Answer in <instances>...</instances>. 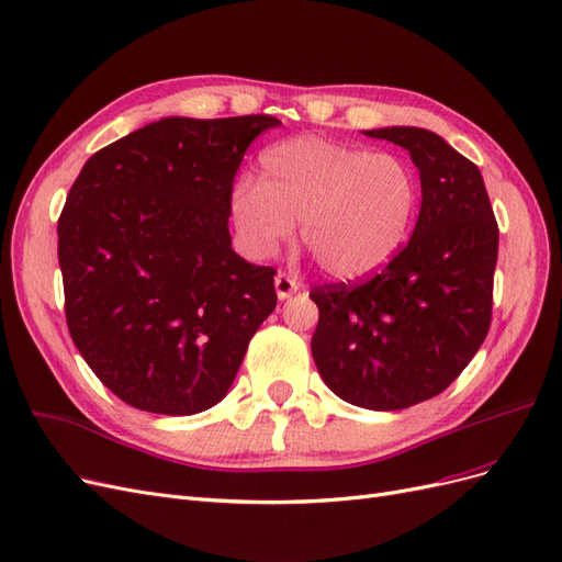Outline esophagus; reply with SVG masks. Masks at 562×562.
I'll return each mask as SVG.
<instances>
[{
	"label": "esophagus",
	"instance_id": "esophagus-1",
	"mask_svg": "<svg viewBox=\"0 0 562 562\" xmlns=\"http://www.w3.org/2000/svg\"><path fill=\"white\" fill-rule=\"evenodd\" d=\"M300 281L295 279V277H291V274H277V279H274V288H277V295H279V300H285V297H291L293 293H297L300 291Z\"/></svg>",
	"mask_w": 562,
	"mask_h": 562
}]
</instances>
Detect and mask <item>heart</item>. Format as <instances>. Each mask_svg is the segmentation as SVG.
<instances>
[{
  "label": "heart",
  "mask_w": 562,
  "mask_h": 562,
  "mask_svg": "<svg viewBox=\"0 0 562 562\" xmlns=\"http://www.w3.org/2000/svg\"><path fill=\"white\" fill-rule=\"evenodd\" d=\"M419 206V180L396 155L297 135L260 155L258 182L241 180L229 215L252 258H269L291 239L314 252L335 279H356L398 250Z\"/></svg>",
  "instance_id": "b5f03b06"
}]
</instances>
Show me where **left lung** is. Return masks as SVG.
Wrapping results in <instances>:
<instances>
[{"label": "left lung", "instance_id": "obj_1", "mask_svg": "<svg viewBox=\"0 0 562 562\" xmlns=\"http://www.w3.org/2000/svg\"><path fill=\"white\" fill-rule=\"evenodd\" d=\"M411 151L422 209L391 262L359 283L314 285L312 337L323 382L368 411H403L446 391L481 349L492 318L499 227L479 166L440 135L366 131Z\"/></svg>", "mask_w": 562, "mask_h": 562}]
</instances>
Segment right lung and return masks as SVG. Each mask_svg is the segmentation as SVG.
<instances>
[{"label": "right lung", "mask_w": 562, "mask_h": 562, "mask_svg": "<svg viewBox=\"0 0 562 562\" xmlns=\"http://www.w3.org/2000/svg\"><path fill=\"white\" fill-rule=\"evenodd\" d=\"M269 114L166 116L83 164L58 220L65 318L114 396L157 415L220 403L277 307L274 267L232 250L229 196Z\"/></svg>", "instance_id": "right-lung-1"}]
</instances>
